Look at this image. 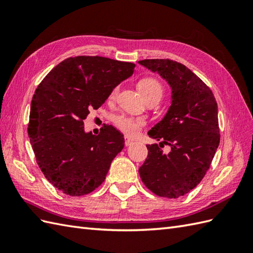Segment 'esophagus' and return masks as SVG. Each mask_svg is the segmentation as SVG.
<instances>
[{"label": "esophagus", "mask_w": 253, "mask_h": 253, "mask_svg": "<svg viewBox=\"0 0 253 253\" xmlns=\"http://www.w3.org/2000/svg\"><path fill=\"white\" fill-rule=\"evenodd\" d=\"M132 143H133V140H132V139L128 138V137H125V146H126V147H128V146H131Z\"/></svg>", "instance_id": "34e87169"}]
</instances>
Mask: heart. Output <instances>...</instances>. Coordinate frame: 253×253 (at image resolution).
Segmentation results:
<instances>
[{"label": "heart", "instance_id": "obj_1", "mask_svg": "<svg viewBox=\"0 0 253 253\" xmlns=\"http://www.w3.org/2000/svg\"><path fill=\"white\" fill-rule=\"evenodd\" d=\"M138 89L146 100L149 98H155L160 101L164 93V88L162 84H161L158 79H155L153 77H146L139 80ZM117 92L118 88L115 87L111 91L109 99L114 100L116 98ZM113 123H114L117 129H120L123 133H125V135L136 136L137 133L140 131L144 124H146V121H144L142 117H133L129 115L121 114L113 118Z\"/></svg>", "mask_w": 253, "mask_h": 253}]
</instances>
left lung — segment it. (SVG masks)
Masks as SVG:
<instances>
[{
	"label": "left lung",
	"instance_id": "left-lung-1",
	"mask_svg": "<svg viewBox=\"0 0 253 253\" xmlns=\"http://www.w3.org/2000/svg\"><path fill=\"white\" fill-rule=\"evenodd\" d=\"M171 88V104L148 135L161 142L147 144L148 157L139 174L155 195L175 199L202 180L219 143L217 103L211 89L182 64L171 60H142ZM170 146L169 154L160 149Z\"/></svg>",
	"mask_w": 253,
	"mask_h": 253
}]
</instances>
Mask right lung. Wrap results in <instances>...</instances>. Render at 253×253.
Segmentation results:
<instances>
[{
  "mask_svg": "<svg viewBox=\"0 0 253 253\" xmlns=\"http://www.w3.org/2000/svg\"><path fill=\"white\" fill-rule=\"evenodd\" d=\"M135 64L102 56L68 57L46 75L32 96L28 135L42 173L65 195L84 196L104 181L125 140L112 125L98 136L84 121L133 74Z\"/></svg>",
  "mask_w": 253,
  "mask_h": 253,
  "instance_id": "right-lung-1",
  "label": "right lung"
}]
</instances>
